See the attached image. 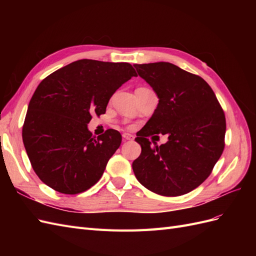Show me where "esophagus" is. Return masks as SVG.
Segmentation results:
<instances>
[{"instance_id":"obj_1","label":"esophagus","mask_w":256,"mask_h":256,"mask_svg":"<svg viewBox=\"0 0 256 256\" xmlns=\"http://www.w3.org/2000/svg\"><path fill=\"white\" fill-rule=\"evenodd\" d=\"M122 138H124V141H131V140H134V136L130 134H124Z\"/></svg>"}]
</instances>
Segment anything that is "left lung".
<instances>
[{
    "instance_id": "obj_1",
    "label": "left lung",
    "mask_w": 256,
    "mask_h": 256,
    "mask_svg": "<svg viewBox=\"0 0 256 256\" xmlns=\"http://www.w3.org/2000/svg\"><path fill=\"white\" fill-rule=\"evenodd\" d=\"M134 66L159 98L152 116L136 134L142 152L132 164L134 175L157 194H186L210 175L221 157L224 112L200 76L168 62ZM154 133L168 134V142L152 146L146 136Z\"/></svg>"
}]
</instances>
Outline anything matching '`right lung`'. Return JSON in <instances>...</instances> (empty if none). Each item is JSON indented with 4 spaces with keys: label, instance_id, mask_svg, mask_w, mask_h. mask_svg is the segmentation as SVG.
<instances>
[{
    "label": "right lung",
    "instance_id": "1",
    "mask_svg": "<svg viewBox=\"0 0 256 256\" xmlns=\"http://www.w3.org/2000/svg\"><path fill=\"white\" fill-rule=\"evenodd\" d=\"M136 76L128 63L79 60L38 85L28 104L22 138L32 168L50 188L65 194L86 191L102 176L118 148L114 129L92 136V114H104L110 98Z\"/></svg>",
    "mask_w": 256,
    "mask_h": 256
}]
</instances>
